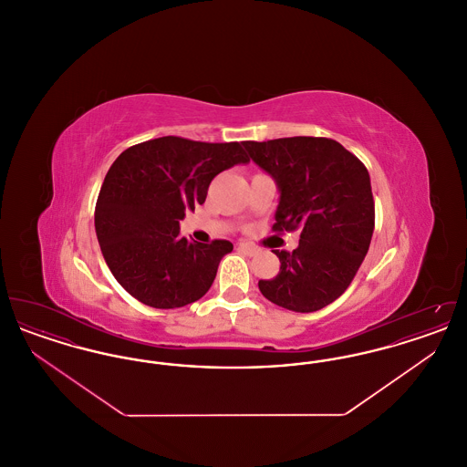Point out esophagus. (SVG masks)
Listing matches in <instances>:
<instances>
[{"label":"esophagus","mask_w":467,"mask_h":467,"mask_svg":"<svg viewBox=\"0 0 467 467\" xmlns=\"http://www.w3.org/2000/svg\"><path fill=\"white\" fill-rule=\"evenodd\" d=\"M238 248L244 252V254H248V255H255L257 252H259V248L255 246V244H246V242H242V244H238Z\"/></svg>","instance_id":"obj_1"}]
</instances>
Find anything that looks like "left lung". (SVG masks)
<instances>
[{
	"mask_svg": "<svg viewBox=\"0 0 467 467\" xmlns=\"http://www.w3.org/2000/svg\"><path fill=\"white\" fill-rule=\"evenodd\" d=\"M250 159L276 182L275 231L301 229L296 250H273L280 271L259 280L271 303L301 313L336 301L371 244L375 201L366 166L329 138L294 136L244 141Z\"/></svg>",
	"mask_w": 467,
	"mask_h": 467,
	"instance_id": "obj_1",
	"label": "left lung"
}]
</instances>
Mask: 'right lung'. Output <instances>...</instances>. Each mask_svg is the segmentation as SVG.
I'll return each mask as SVG.
<instances>
[{"instance_id": "add662e5", "label": "right lung", "mask_w": 467, "mask_h": 467, "mask_svg": "<svg viewBox=\"0 0 467 467\" xmlns=\"http://www.w3.org/2000/svg\"><path fill=\"white\" fill-rule=\"evenodd\" d=\"M244 143L162 136L124 150L101 185L94 227L115 280L140 303L170 310L201 299L233 250L178 236L185 212L202 204L210 182L246 164Z\"/></svg>"}]
</instances>
